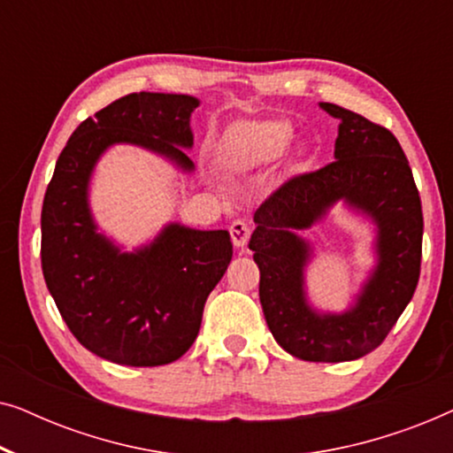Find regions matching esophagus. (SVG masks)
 <instances>
[{
    "label": "esophagus",
    "mask_w": 453,
    "mask_h": 453,
    "mask_svg": "<svg viewBox=\"0 0 453 453\" xmlns=\"http://www.w3.org/2000/svg\"><path fill=\"white\" fill-rule=\"evenodd\" d=\"M228 231H231V239H233L234 247H245L247 245V241H250V234H251V228L245 220H234Z\"/></svg>",
    "instance_id": "obj_1"
}]
</instances>
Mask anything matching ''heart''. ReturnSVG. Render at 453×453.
Listing matches in <instances>:
<instances>
[{"mask_svg": "<svg viewBox=\"0 0 453 453\" xmlns=\"http://www.w3.org/2000/svg\"><path fill=\"white\" fill-rule=\"evenodd\" d=\"M293 129L287 121L250 119L239 121L222 135V157L233 169L247 171L272 163L287 148Z\"/></svg>", "mask_w": 453, "mask_h": 453, "instance_id": "b5f03b06", "label": "heart"}]
</instances>
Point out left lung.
Listing matches in <instances>:
<instances>
[{
	"label": "left lung",
	"mask_w": 453,
	"mask_h": 453,
	"mask_svg": "<svg viewBox=\"0 0 453 453\" xmlns=\"http://www.w3.org/2000/svg\"><path fill=\"white\" fill-rule=\"evenodd\" d=\"M340 121L334 163L284 183L257 208L250 250L259 268V303L272 336L311 363L355 361L375 350L411 303L420 274L423 210L404 150L392 132L363 115L319 103ZM336 203L374 228L376 264L342 312L311 303L306 265L314 248L301 230Z\"/></svg>",
	"instance_id": "1"
}]
</instances>
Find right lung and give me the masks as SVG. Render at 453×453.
Masks as SVG:
<instances>
[{
	"label": "right lung",
	"mask_w": 453,
	"mask_h": 453,
	"mask_svg": "<svg viewBox=\"0 0 453 453\" xmlns=\"http://www.w3.org/2000/svg\"><path fill=\"white\" fill-rule=\"evenodd\" d=\"M200 98L134 92L80 123L61 150L41 214L47 288L78 342L127 367L177 361L194 344L208 295L233 257L226 231L169 222L148 243L123 250L101 231L90 181L109 148H142L179 173L196 165L189 119Z\"/></svg>",
	"instance_id": "right-lung-1"
}]
</instances>
